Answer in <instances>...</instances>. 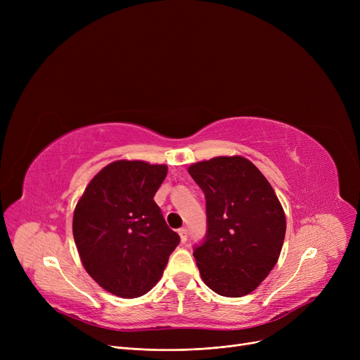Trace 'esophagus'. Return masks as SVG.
I'll use <instances>...</instances> for the list:
<instances>
[{
	"instance_id": "esophagus-1",
	"label": "esophagus",
	"mask_w": 360,
	"mask_h": 360,
	"mask_svg": "<svg viewBox=\"0 0 360 360\" xmlns=\"http://www.w3.org/2000/svg\"><path fill=\"white\" fill-rule=\"evenodd\" d=\"M178 235H179V238H181V242H182V243H185V242H186V239H188L186 229H184V228H182V229H179V231H178Z\"/></svg>"
}]
</instances>
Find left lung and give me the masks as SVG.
<instances>
[{
    "label": "left lung",
    "mask_w": 360,
    "mask_h": 360,
    "mask_svg": "<svg viewBox=\"0 0 360 360\" xmlns=\"http://www.w3.org/2000/svg\"><path fill=\"white\" fill-rule=\"evenodd\" d=\"M188 172L205 195L207 235L194 250L213 292L240 297L255 290L280 257L285 210L259 169L242 156L193 163Z\"/></svg>",
    "instance_id": "1"
}]
</instances>
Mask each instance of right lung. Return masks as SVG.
Returning <instances> with one entry per match:
<instances>
[{
	"label": "right lung",
	"instance_id": "obj_1",
	"mask_svg": "<svg viewBox=\"0 0 360 360\" xmlns=\"http://www.w3.org/2000/svg\"><path fill=\"white\" fill-rule=\"evenodd\" d=\"M166 165L117 160L94 176L74 209L72 235L83 267L106 292L131 299L156 286L179 236L153 197Z\"/></svg>",
	"mask_w": 360,
	"mask_h": 360
}]
</instances>
